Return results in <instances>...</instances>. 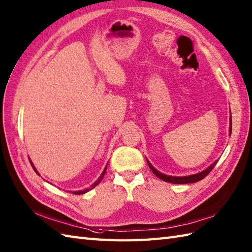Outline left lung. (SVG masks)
I'll return each instance as SVG.
<instances>
[{"mask_svg":"<svg viewBox=\"0 0 252 252\" xmlns=\"http://www.w3.org/2000/svg\"><path fill=\"white\" fill-rule=\"evenodd\" d=\"M229 133H230V136H231V133H232V117L230 118V130H229ZM217 161H215L212 165H210L209 167H207L206 169H204L203 172L198 173V174H194V175H189V176H183V177H176V176H168V175H164L160 173L159 171H157V169L151 165V163L147 160V163L148 165L150 167L151 171H153V173L156 175V176L158 178L162 179L163 181H166V183H171V184H192V183H197V181L202 180L203 178H205L207 175L212 172V169L215 167V165L217 164Z\"/></svg>","mask_w":252,"mask_h":252,"instance_id":"8db88e82","label":"left lung"}]
</instances>
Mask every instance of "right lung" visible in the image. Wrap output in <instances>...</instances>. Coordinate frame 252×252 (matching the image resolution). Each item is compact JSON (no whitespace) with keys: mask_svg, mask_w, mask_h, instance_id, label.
Instances as JSON below:
<instances>
[{"mask_svg":"<svg viewBox=\"0 0 252 252\" xmlns=\"http://www.w3.org/2000/svg\"><path fill=\"white\" fill-rule=\"evenodd\" d=\"M29 160H30V159H29ZM30 163H31V165H32V167H33V169H34V171H35V173H36L37 175H39L38 174V172H37V169L36 168H35L34 167V165H33V163L31 162V160H30ZM106 168H107V165H106V167H105L104 168V171H103V173L101 174V176H99V178L95 181V183L94 184H93L92 186H91V188L90 189H92V188H94V187L95 186H97L99 183H101V180L103 179V177H104V175H105V173H106ZM90 189H85V190H80V191H72V193H73V194H84V193H86V192H88V191H89Z\"/></svg>","mask_w":252,"mask_h":252,"instance_id":"1","label":"right lung"}]
</instances>
